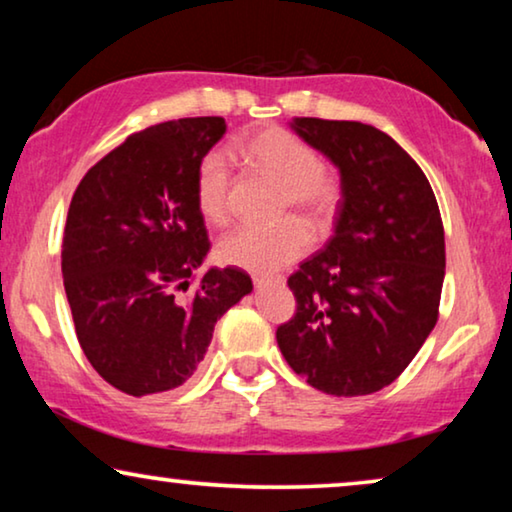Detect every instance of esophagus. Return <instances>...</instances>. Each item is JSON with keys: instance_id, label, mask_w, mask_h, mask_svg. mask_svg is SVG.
I'll return each mask as SVG.
<instances>
[{"instance_id": "obj_1", "label": "esophagus", "mask_w": 512, "mask_h": 512, "mask_svg": "<svg viewBox=\"0 0 512 512\" xmlns=\"http://www.w3.org/2000/svg\"><path fill=\"white\" fill-rule=\"evenodd\" d=\"M284 282V277H263V275H256L254 277V284H256V289H263V286H270V284H282Z\"/></svg>"}]
</instances>
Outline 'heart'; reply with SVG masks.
Returning <instances> with one entry per match:
<instances>
[{"label": "heart", "mask_w": 512, "mask_h": 512, "mask_svg": "<svg viewBox=\"0 0 512 512\" xmlns=\"http://www.w3.org/2000/svg\"><path fill=\"white\" fill-rule=\"evenodd\" d=\"M240 156L249 167L282 186L279 214L293 212L307 226L324 228L338 207L340 186L321 167L319 153L291 130L270 128L251 132L242 139ZM230 174L228 160L221 151H209L195 172V200L200 214L209 223H226L230 216ZM310 247V235L303 223L286 219L272 226H242L226 235L219 244L223 263L235 268L268 275L298 261Z\"/></svg>", "instance_id": "b5f03b06"}]
</instances>
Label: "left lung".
I'll return each instance as SVG.
<instances>
[{
  "mask_svg": "<svg viewBox=\"0 0 512 512\" xmlns=\"http://www.w3.org/2000/svg\"><path fill=\"white\" fill-rule=\"evenodd\" d=\"M340 170L335 235L289 277L296 314L277 328L284 359L331 396L396 380L438 321L445 230L422 167L359 121L293 118Z\"/></svg>",
  "mask_w": 512,
  "mask_h": 512,
  "instance_id": "obj_1",
  "label": "left lung"
}]
</instances>
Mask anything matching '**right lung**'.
Wrapping results in <instances>:
<instances>
[{
  "label": "right lung",
  "instance_id": "right-lung-1",
  "mask_svg": "<svg viewBox=\"0 0 512 512\" xmlns=\"http://www.w3.org/2000/svg\"><path fill=\"white\" fill-rule=\"evenodd\" d=\"M226 135L221 116L179 118L130 135L76 186L62 277L79 345L102 380L130 396L184 384L214 324L251 293L240 268H212L195 172Z\"/></svg>",
  "mask_w": 512,
  "mask_h": 512
}]
</instances>
